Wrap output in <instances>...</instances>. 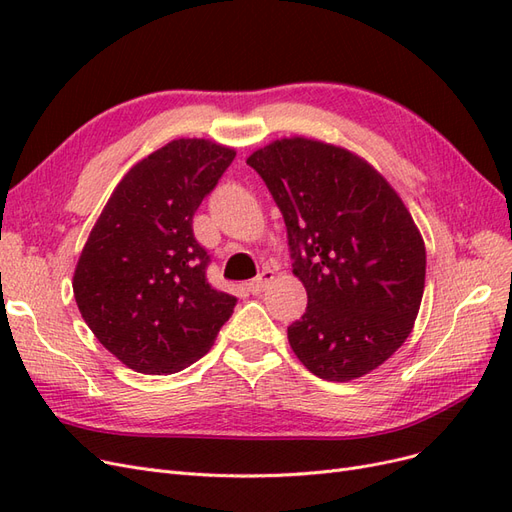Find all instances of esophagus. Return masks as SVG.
<instances>
[{"label": "esophagus", "instance_id": "34e87169", "mask_svg": "<svg viewBox=\"0 0 512 512\" xmlns=\"http://www.w3.org/2000/svg\"><path fill=\"white\" fill-rule=\"evenodd\" d=\"M273 271H269V269H265V271H262L258 277H254V280H250V282H247L245 284V288L247 290H250L252 294H260L262 290H267L269 288V284L273 282Z\"/></svg>", "mask_w": 512, "mask_h": 512}]
</instances>
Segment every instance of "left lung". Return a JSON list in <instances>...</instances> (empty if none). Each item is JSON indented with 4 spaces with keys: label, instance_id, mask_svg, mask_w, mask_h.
Segmentation results:
<instances>
[{
    "label": "left lung",
    "instance_id": "left-lung-1",
    "mask_svg": "<svg viewBox=\"0 0 512 512\" xmlns=\"http://www.w3.org/2000/svg\"><path fill=\"white\" fill-rule=\"evenodd\" d=\"M280 207L307 309L290 348L314 376L348 382L406 342L425 290V243L408 207L356 153L290 136L247 158Z\"/></svg>",
    "mask_w": 512,
    "mask_h": 512
}]
</instances>
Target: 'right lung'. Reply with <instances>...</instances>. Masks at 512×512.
Returning <instances> with one entry per match:
<instances>
[{"label":"right lung","instance_id":"1","mask_svg":"<svg viewBox=\"0 0 512 512\" xmlns=\"http://www.w3.org/2000/svg\"><path fill=\"white\" fill-rule=\"evenodd\" d=\"M237 151L177 138L117 183L76 262L72 288L98 342L138 374H175L207 354L237 299L207 282L192 218Z\"/></svg>","mask_w":512,"mask_h":512}]
</instances>
